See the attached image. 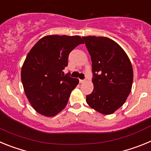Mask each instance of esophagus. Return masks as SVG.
<instances>
[{
    "label": "esophagus",
    "mask_w": 151,
    "mask_h": 151,
    "mask_svg": "<svg viewBox=\"0 0 151 151\" xmlns=\"http://www.w3.org/2000/svg\"><path fill=\"white\" fill-rule=\"evenodd\" d=\"M85 82V80H83V79H79V82L80 83H83V82Z\"/></svg>",
    "instance_id": "obj_1"
}]
</instances>
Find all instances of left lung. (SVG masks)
<instances>
[{"label": "left lung", "instance_id": "left-lung-1", "mask_svg": "<svg viewBox=\"0 0 151 151\" xmlns=\"http://www.w3.org/2000/svg\"><path fill=\"white\" fill-rule=\"evenodd\" d=\"M92 62L94 90L86 96L88 104L109 115L124 104L132 90L133 69L126 53L106 37H82Z\"/></svg>", "mask_w": 151, "mask_h": 151}]
</instances>
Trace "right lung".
I'll use <instances>...</instances> for the list:
<instances>
[{"label":"right lung","mask_w":151,"mask_h":151,"mask_svg":"<svg viewBox=\"0 0 151 151\" xmlns=\"http://www.w3.org/2000/svg\"><path fill=\"white\" fill-rule=\"evenodd\" d=\"M84 44L78 35H47L33 46L21 70L25 94L35 111L54 116L67 104L78 78L64 75L69 53Z\"/></svg>","instance_id":"1"}]
</instances>
